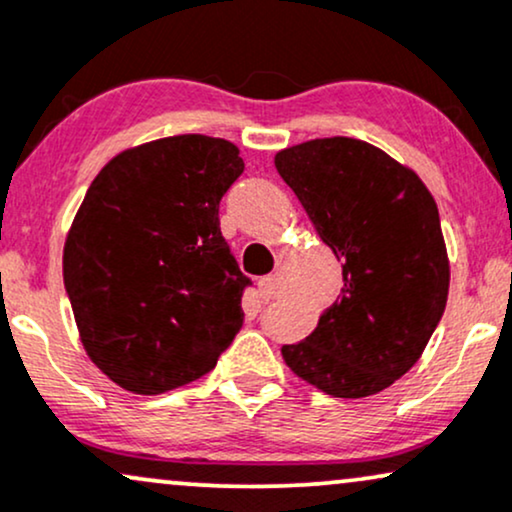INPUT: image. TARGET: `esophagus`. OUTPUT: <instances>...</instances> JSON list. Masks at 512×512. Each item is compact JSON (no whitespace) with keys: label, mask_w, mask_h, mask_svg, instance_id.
Returning <instances> with one entry per match:
<instances>
[{"label":"esophagus","mask_w":512,"mask_h":512,"mask_svg":"<svg viewBox=\"0 0 512 512\" xmlns=\"http://www.w3.org/2000/svg\"><path fill=\"white\" fill-rule=\"evenodd\" d=\"M257 291H260V298L264 303H269V300H274L276 295H279V281H276V276H262L260 281H257Z\"/></svg>","instance_id":"obj_1"}]
</instances>
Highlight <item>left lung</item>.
<instances>
[{"label":"left lung","mask_w":512,"mask_h":512,"mask_svg":"<svg viewBox=\"0 0 512 512\" xmlns=\"http://www.w3.org/2000/svg\"><path fill=\"white\" fill-rule=\"evenodd\" d=\"M274 164L343 264L341 298L283 360L326 396L389 389L446 310L451 264L432 193L410 166L343 135L286 147Z\"/></svg>","instance_id":"8db88e82"}]
</instances>
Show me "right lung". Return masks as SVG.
<instances>
[{"label":"right lung","instance_id":"add662e5","mask_svg":"<svg viewBox=\"0 0 512 512\" xmlns=\"http://www.w3.org/2000/svg\"><path fill=\"white\" fill-rule=\"evenodd\" d=\"M224 138L188 133L102 166L64 243L78 336L121 389L159 396L205 377L243 324V288L219 200L243 174Z\"/></svg>","mask_w":512,"mask_h":512}]
</instances>
